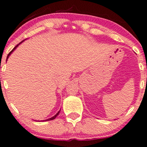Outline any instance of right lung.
I'll list each match as a JSON object with an SVG mask.
<instances>
[{
	"label": "right lung",
	"mask_w": 147,
	"mask_h": 147,
	"mask_svg": "<svg viewBox=\"0 0 147 147\" xmlns=\"http://www.w3.org/2000/svg\"><path fill=\"white\" fill-rule=\"evenodd\" d=\"M22 42H23V41H22ZM21 42H20V43H19V44H20V43H21ZM19 44H18V45H19ZM18 45H16V47H14V48H13V50H11V51H10V53H9V54H8V56H7V60H8V57H9V55H10V54H11V53H12V52H13V50H15V49H16V47H18ZM59 112H57V114H56V115H55V116H54V117H52V118H50V119H48L45 120V121H47V120H53V119H55V117H57V115H58Z\"/></svg>",
	"instance_id": "1"
}]
</instances>
